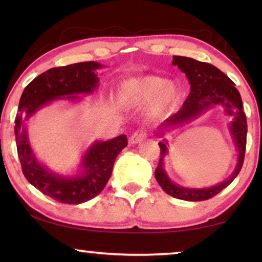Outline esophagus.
<instances>
[{
  "label": "esophagus",
  "instance_id": "esophagus-1",
  "mask_svg": "<svg viewBox=\"0 0 262 262\" xmlns=\"http://www.w3.org/2000/svg\"><path fill=\"white\" fill-rule=\"evenodd\" d=\"M145 136H147V134L143 130H136L134 134H133L130 136V143L132 144H137L140 143V142L143 141L145 139Z\"/></svg>",
  "mask_w": 262,
  "mask_h": 262
}]
</instances>
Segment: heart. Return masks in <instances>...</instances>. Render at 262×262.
Returning <instances> with one entry per match:
<instances>
[{
	"label": "heart",
	"mask_w": 262,
	"mask_h": 262,
	"mask_svg": "<svg viewBox=\"0 0 262 262\" xmlns=\"http://www.w3.org/2000/svg\"><path fill=\"white\" fill-rule=\"evenodd\" d=\"M120 98L128 106H142L149 103V118L163 117L179 98V90L173 82L157 75L130 77L120 85Z\"/></svg>",
	"instance_id": "b5f03b06"
}]
</instances>
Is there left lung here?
Here are the masks:
<instances>
[{
  "mask_svg": "<svg viewBox=\"0 0 262 262\" xmlns=\"http://www.w3.org/2000/svg\"><path fill=\"white\" fill-rule=\"evenodd\" d=\"M172 64L178 66L181 72L185 73L190 84V92L187 99L185 100L183 107L176 114L166 119L158 128L157 136L163 137L166 134V132L176 129L185 123L193 121L194 119L199 118L207 110L214 107V106H222L225 114L233 118L232 121L230 122L229 128L233 143L236 145V150L238 151L236 167L227 180L211 186V187L188 188L174 184L164 168V158L168 152L167 140L163 139V141L158 143L161 148V158H159L158 166L155 171V177L164 192L176 199L185 201L208 200L231 184L242 170L247 135L246 115L244 112L242 97L239 91L234 88V83L215 66L186 56H173Z\"/></svg>",
  "mask_w": 262,
  "mask_h": 262,
  "instance_id": "left-lung-1",
  "label": "left lung"
}]
</instances>
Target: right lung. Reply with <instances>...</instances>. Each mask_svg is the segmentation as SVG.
Returning a JSON list of instances; mask_svg holds the SVG:
<instances>
[{"label": "right lung", "instance_id": "right-lung-1", "mask_svg": "<svg viewBox=\"0 0 262 262\" xmlns=\"http://www.w3.org/2000/svg\"><path fill=\"white\" fill-rule=\"evenodd\" d=\"M104 66L95 61L52 68L39 75L24 89L15 119L17 152L29 183L61 203L79 205L97 196L112 174L115 158L127 147L126 135L108 141H95L83 154L76 174L62 176L38 161L30 144L28 123L43 106L55 100L78 101V95H90L98 88L96 70Z\"/></svg>", "mask_w": 262, "mask_h": 262}]
</instances>
